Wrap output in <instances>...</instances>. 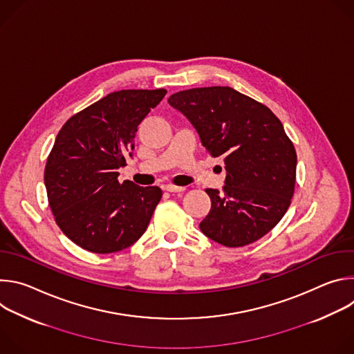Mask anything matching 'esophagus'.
Here are the masks:
<instances>
[{
    "label": "esophagus",
    "instance_id": "34e87169",
    "mask_svg": "<svg viewBox=\"0 0 354 354\" xmlns=\"http://www.w3.org/2000/svg\"><path fill=\"white\" fill-rule=\"evenodd\" d=\"M186 187L185 186H176V185H167L165 190L171 192V193H178V192H183Z\"/></svg>",
    "mask_w": 354,
    "mask_h": 354
}]
</instances>
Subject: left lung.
I'll list each match as a JSON object with an SVG mask.
<instances>
[{
	"label": "left lung",
	"instance_id": "obj_1",
	"mask_svg": "<svg viewBox=\"0 0 354 354\" xmlns=\"http://www.w3.org/2000/svg\"><path fill=\"white\" fill-rule=\"evenodd\" d=\"M168 102L193 124L207 153L225 164L223 190L206 189L212 209L201 232L228 248L261 239L283 218L294 194L297 154L281 122L230 86L180 91Z\"/></svg>",
	"mask_w": 354,
	"mask_h": 354
}]
</instances>
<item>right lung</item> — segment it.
<instances>
[{"label": "right lung", "mask_w": 354, "mask_h": 354, "mask_svg": "<svg viewBox=\"0 0 354 354\" xmlns=\"http://www.w3.org/2000/svg\"><path fill=\"white\" fill-rule=\"evenodd\" d=\"M165 89L112 92L71 116L47 157L44 185L60 230L93 254H113L147 230L162 197L158 186L119 183L138 124Z\"/></svg>", "instance_id": "right-lung-1"}]
</instances>
